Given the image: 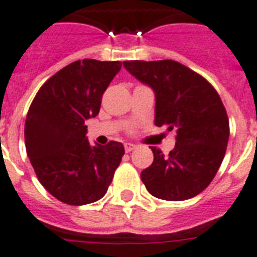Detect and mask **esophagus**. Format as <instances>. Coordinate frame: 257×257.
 <instances>
[{"label":"esophagus","mask_w":257,"mask_h":257,"mask_svg":"<svg viewBox=\"0 0 257 257\" xmlns=\"http://www.w3.org/2000/svg\"><path fill=\"white\" fill-rule=\"evenodd\" d=\"M137 148V146L133 143H124V151L126 152H131L133 150H135Z\"/></svg>","instance_id":"obj_1"}]
</instances>
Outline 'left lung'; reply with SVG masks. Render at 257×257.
I'll use <instances>...</instances> for the list:
<instances>
[{"label": "left lung", "instance_id": "1", "mask_svg": "<svg viewBox=\"0 0 257 257\" xmlns=\"http://www.w3.org/2000/svg\"><path fill=\"white\" fill-rule=\"evenodd\" d=\"M156 97L155 124L176 130L168 155L151 147L154 163L141 179L156 198L184 201L200 194L217 175L227 148L230 124L222 99L206 78L175 60L123 61Z\"/></svg>", "mask_w": 257, "mask_h": 257}]
</instances>
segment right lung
<instances>
[{"instance_id":"obj_1","label":"right lung","mask_w":257,"mask_h":257,"mask_svg":"<svg viewBox=\"0 0 257 257\" xmlns=\"http://www.w3.org/2000/svg\"><path fill=\"white\" fill-rule=\"evenodd\" d=\"M120 61L84 59L44 82L30 105L25 144L35 175L50 194L80 206L101 200L124 155L123 144L92 146L85 120L99 113Z\"/></svg>"}]
</instances>
